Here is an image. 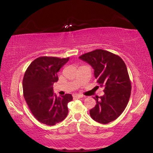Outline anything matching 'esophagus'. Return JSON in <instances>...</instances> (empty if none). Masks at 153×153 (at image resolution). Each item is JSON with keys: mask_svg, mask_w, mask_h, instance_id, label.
Here are the masks:
<instances>
[{"mask_svg": "<svg viewBox=\"0 0 153 153\" xmlns=\"http://www.w3.org/2000/svg\"><path fill=\"white\" fill-rule=\"evenodd\" d=\"M74 98H83L84 97V96L83 95H81V94H75V95H74Z\"/></svg>", "mask_w": 153, "mask_h": 153, "instance_id": "34e87169", "label": "esophagus"}]
</instances>
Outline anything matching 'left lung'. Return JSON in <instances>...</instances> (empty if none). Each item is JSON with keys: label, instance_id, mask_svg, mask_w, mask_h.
<instances>
[{"label": "left lung", "instance_id": "left-lung-1", "mask_svg": "<svg viewBox=\"0 0 153 153\" xmlns=\"http://www.w3.org/2000/svg\"><path fill=\"white\" fill-rule=\"evenodd\" d=\"M79 58L93 68L97 83L104 88V96L94 98L96 104L90 110L91 118L101 124L115 120L126 108L131 93L126 64L118 55L103 49H96Z\"/></svg>", "mask_w": 153, "mask_h": 153}]
</instances>
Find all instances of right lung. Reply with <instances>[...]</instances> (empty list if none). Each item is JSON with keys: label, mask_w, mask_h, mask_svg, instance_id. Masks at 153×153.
Wrapping results in <instances>:
<instances>
[{"label": "right lung", "mask_w": 153, "mask_h": 153, "mask_svg": "<svg viewBox=\"0 0 153 153\" xmlns=\"http://www.w3.org/2000/svg\"><path fill=\"white\" fill-rule=\"evenodd\" d=\"M69 59L38 57L30 63L24 75L25 100L34 117L48 126L64 120L68 114V104L73 100L70 94L57 97L53 92V85L58 81L57 72Z\"/></svg>", "instance_id": "right-lung-1"}]
</instances>
